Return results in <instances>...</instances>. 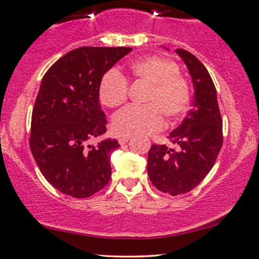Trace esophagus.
Wrapping results in <instances>:
<instances>
[{
    "label": "esophagus",
    "mask_w": 259,
    "mask_h": 259,
    "mask_svg": "<svg viewBox=\"0 0 259 259\" xmlns=\"http://www.w3.org/2000/svg\"><path fill=\"white\" fill-rule=\"evenodd\" d=\"M129 140H130V137H129V136H121V137L118 138V142H119V144L123 145V144L128 143Z\"/></svg>",
    "instance_id": "1"
}]
</instances>
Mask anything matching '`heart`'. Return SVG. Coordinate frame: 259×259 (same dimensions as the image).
<instances>
[{"instance_id": "obj_1", "label": "heart", "mask_w": 259, "mask_h": 259, "mask_svg": "<svg viewBox=\"0 0 259 259\" xmlns=\"http://www.w3.org/2000/svg\"><path fill=\"white\" fill-rule=\"evenodd\" d=\"M175 62L161 56H147L130 65L135 81L149 84L144 96L145 105H129L112 118V129L121 136L148 135L164 125V116L171 121L181 118L190 105V88L182 77ZM129 85L117 70L102 76L98 96L102 104L117 108L126 101Z\"/></svg>"}]
</instances>
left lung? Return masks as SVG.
Returning a JSON list of instances; mask_svg holds the SVG:
<instances>
[{
  "mask_svg": "<svg viewBox=\"0 0 259 259\" xmlns=\"http://www.w3.org/2000/svg\"><path fill=\"white\" fill-rule=\"evenodd\" d=\"M176 53L190 72L194 101L182 124L169 135L180 150L152 144L147 165L151 183L171 196L187 194L197 187L212 169L223 144L217 92L209 72L191 53L184 49H176Z\"/></svg>",
  "mask_w": 259,
  "mask_h": 259,
  "instance_id": "8db88e82",
  "label": "left lung"
}]
</instances>
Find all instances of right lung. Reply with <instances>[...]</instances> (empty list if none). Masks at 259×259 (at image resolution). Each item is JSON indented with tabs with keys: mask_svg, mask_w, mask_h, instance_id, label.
<instances>
[{
	"mask_svg": "<svg viewBox=\"0 0 259 259\" xmlns=\"http://www.w3.org/2000/svg\"><path fill=\"white\" fill-rule=\"evenodd\" d=\"M130 52L124 47H82L62 56L43 76L29 144L42 175L62 194L87 198L110 181L117 140L88 142L107 131L98 102L102 76Z\"/></svg>",
	"mask_w": 259,
	"mask_h": 259,
	"instance_id": "obj_1",
	"label": "right lung"
}]
</instances>
